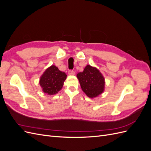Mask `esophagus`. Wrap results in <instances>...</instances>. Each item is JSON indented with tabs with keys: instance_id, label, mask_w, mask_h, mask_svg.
Here are the masks:
<instances>
[{
	"instance_id": "esophagus-1",
	"label": "esophagus",
	"mask_w": 151,
	"mask_h": 151,
	"mask_svg": "<svg viewBox=\"0 0 151 151\" xmlns=\"http://www.w3.org/2000/svg\"><path fill=\"white\" fill-rule=\"evenodd\" d=\"M68 74L69 75H74L75 74V72L73 70H69L68 71Z\"/></svg>"
}]
</instances>
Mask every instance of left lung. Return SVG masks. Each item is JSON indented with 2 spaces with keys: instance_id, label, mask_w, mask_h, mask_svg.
Here are the masks:
<instances>
[{
  "instance_id": "obj_1",
  "label": "left lung",
  "mask_w": 151,
  "mask_h": 151,
  "mask_svg": "<svg viewBox=\"0 0 151 151\" xmlns=\"http://www.w3.org/2000/svg\"><path fill=\"white\" fill-rule=\"evenodd\" d=\"M77 77L82 89L88 97H97L104 91V79L96 68L88 65L83 72L77 74Z\"/></svg>"
}]
</instances>
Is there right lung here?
Returning <instances> with one entry per match:
<instances>
[{"mask_svg":"<svg viewBox=\"0 0 151 151\" xmlns=\"http://www.w3.org/2000/svg\"><path fill=\"white\" fill-rule=\"evenodd\" d=\"M66 78L65 72L59 70L56 66L52 65L40 77V84L45 93L49 95L55 94L62 89Z\"/></svg>","mask_w":151,"mask_h":151,"instance_id":"add662e5","label":"right lung"}]
</instances>
